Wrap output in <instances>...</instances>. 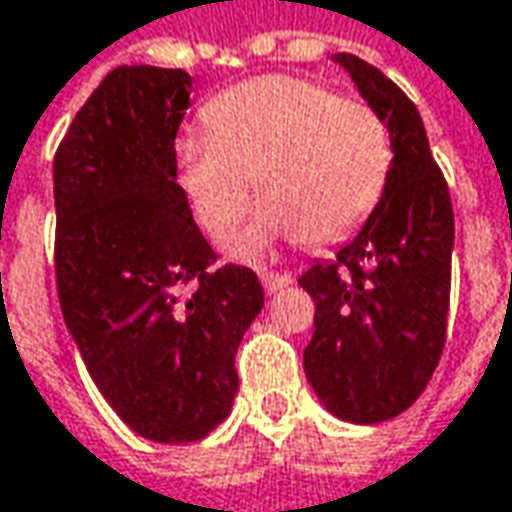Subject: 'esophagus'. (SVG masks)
Here are the masks:
<instances>
[{"mask_svg": "<svg viewBox=\"0 0 512 512\" xmlns=\"http://www.w3.org/2000/svg\"><path fill=\"white\" fill-rule=\"evenodd\" d=\"M285 285H291V276L262 274V288H265V294H276V291H282Z\"/></svg>", "mask_w": 512, "mask_h": 512, "instance_id": "34e87169", "label": "esophagus"}]
</instances>
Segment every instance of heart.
Segmentation results:
<instances>
[{
    "label": "heart",
    "mask_w": 512,
    "mask_h": 512,
    "mask_svg": "<svg viewBox=\"0 0 512 512\" xmlns=\"http://www.w3.org/2000/svg\"><path fill=\"white\" fill-rule=\"evenodd\" d=\"M209 130L174 139V171L209 236L265 195L230 253L256 262L282 238L329 241L358 227L382 198L390 133L382 116L297 75H262L206 107Z\"/></svg>",
    "instance_id": "heart-1"
}]
</instances>
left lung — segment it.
<instances>
[{
  "label": "left lung",
  "mask_w": 512,
  "mask_h": 512,
  "mask_svg": "<svg viewBox=\"0 0 512 512\" xmlns=\"http://www.w3.org/2000/svg\"><path fill=\"white\" fill-rule=\"evenodd\" d=\"M390 133L382 198L335 262L300 276L314 300L303 367L320 405L355 425L417 402L446 344L455 215L417 104L361 57H332Z\"/></svg>",
  "instance_id": "8db88e82"
}]
</instances>
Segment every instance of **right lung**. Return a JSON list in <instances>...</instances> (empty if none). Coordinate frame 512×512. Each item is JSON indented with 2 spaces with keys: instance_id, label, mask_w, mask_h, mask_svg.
Here are the masks:
<instances>
[{
  "instance_id": "obj_1",
  "label": "right lung",
  "mask_w": 512,
  "mask_h": 512,
  "mask_svg": "<svg viewBox=\"0 0 512 512\" xmlns=\"http://www.w3.org/2000/svg\"><path fill=\"white\" fill-rule=\"evenodd\" d=\"M192 75L113 69L55 157V268L92 382L154 443L203 440L230 417L236 349L265 306L253 271L209 268L174 171Z\"/></svg>"
}]
</instances>
